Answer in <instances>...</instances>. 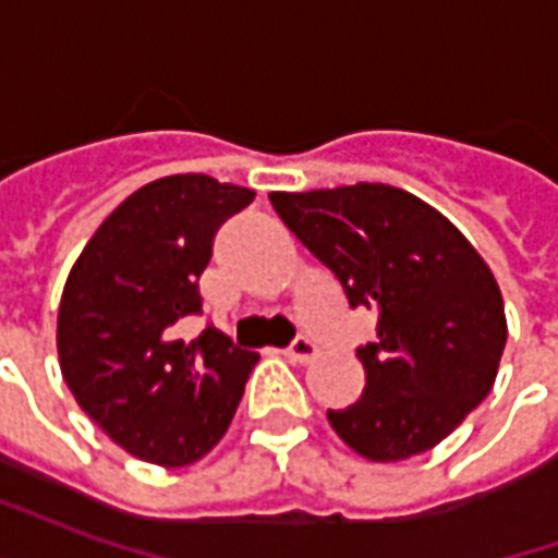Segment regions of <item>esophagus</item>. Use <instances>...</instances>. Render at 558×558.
I'll return each instance as SVG.
<instances>
[{"instance_id": "34e87169", "label": "esophagus", "mask_w": 558, "mask_h": 558, "mask_svg": "<svg viewBox=\"0 0 558 558\" xmlns=\"http://www.w3.org/2000/svg\"><path fill=\"white\" fill-rule=\"evenodd\" d=\"M316 343L311 338H295L290 343V347H287V350H283V355H287V359H290V362H295V364H307V362H314L316 359Z\"/></svg>"}]
</instances>
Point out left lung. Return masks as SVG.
I'll return each instance as SVG.
<instances>
[{
  "mask_svg": "<svg viewBox=\"0 0 558 558\" xmlns=\"http://www.w3.org/2000/svg\"><path fill=\"white\" fill-rule=\"evenodd\" d=\"M295 239L376 316L359 347L362 398L328 421L367 460H407L490 395L505 338L502 292L451 220L391 184L268 194Z\"/></svg>",
  "mask_w": 558,
  "mask_h": 558,
  "instance_id": "1",
  "label": "left lung"
}]
</instances>
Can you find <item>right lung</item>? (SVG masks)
<instances>
[{
	"mask_svg": "<svg viewBox=\"0 0 558 558\" xmlns=\"http://www.w3.org/2000/svg\"><path fill=\"white\" fill-rule=\"evenodd\" d=\"M254 196L203 172L148 182L104 220L68 275L56 331L62 376L128 454L187 466L230 427L259 355L215 326L175 340V323L203 314L199 275L215 232Z\"/></svg>",
	"mask_w": 558,
	"mask_h": 558,
	"instance_id": "right-lung-1",
	"label": "right lung"
}]
</instances>
